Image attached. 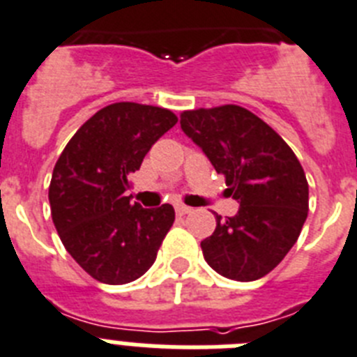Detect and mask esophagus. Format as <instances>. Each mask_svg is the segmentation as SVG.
Segmentation results:
<instances>
[{"mask_svg":"<svg viewBox=\"0 0 357 357\" xmlns=\"http://www.w3.org/2000/svg\"><path fill=\"white\" fill-rule=\"evenodd\" d=\"M190 212H192L190 206H185V204H176V213H178L179 217L187 215V213H190Z\"/></svg>","mask_w":357,"mask_h":357,"instance_id":"obj_1","label":"esophagus"}]
</instances>
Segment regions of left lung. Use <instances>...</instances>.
Here are the masks:
<instances>
[{
	"instance_id": "left-lung-1",
	"label": "left lung",
	"mask_w": 357,
	"mask_h": 357,
	"mask_svg": "<svg viewBox=\"0 0 357 357\" xmlns=\"http://www.w3.org/2000/svg\"><path fill=\"white\" fill-rule=\"evenodd\" d=\"M179 123L241 203L234 217H215L213 234L201 241L204 260L231 280H259L280 264L307 219L309 185L298 158L241 105L183 111Z\"/></svg>"
}]
</instances>
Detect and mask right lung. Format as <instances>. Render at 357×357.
<instances>
[{"mask_svg": "<svg viewBox=\"0 0 357 357\" xmlns=\"http://www.w3.org/2000/svg\"><path fill=\"white\" fill-rule=\"evenodd\" d=\"M176 122L163 107L116 102L93 114L59 156L48 190L52 219L66 252L95 280L120 286L154 264L174 208H144L126 190Z\"/></svg>", "mask_w": 357, "mask_h": 357, "instance_id": "add662e5", "label": "right lung"}]
</instances>
